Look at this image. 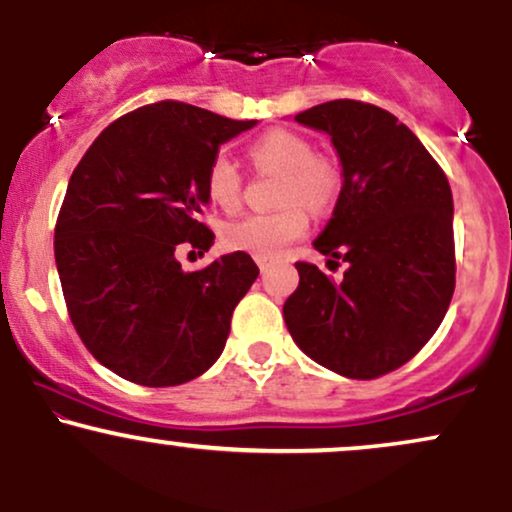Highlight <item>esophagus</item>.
<instances>
[{"mask_svg": "<svg viewBox=\"0 0 512 512\" xmlns=\"http://www.w3.org/2000/svg\"><path fill=\"white\" fill-rule=\"evenodd\" d=\"M257 267H260V272L264 274V272H267V267H269V264H267V262H262V260H257Z\"/></svg>", "mask_w": 512, "mask_h": 512, "instance_id": "34e87169", "label": "esophagus"}]
</instances>
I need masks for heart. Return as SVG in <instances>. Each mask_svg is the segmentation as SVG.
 I'll return each instance as SVG.
<instances>
[{
  "label": "heart",
  "mask_w": 512,
  "mask_h": 512,
  "mask_svg": "<svg viewBox=\"0 0 512 512\" xmlns=\"http://www.w3.org/2000/svg\"><path fill=\"white\" fill-rule=\"evenodd\" d=\"M250 158L257 168L284 175L281 204H303L310 211H322L339 192V170L330 158L317 156L313 144L291 129H269L250 146ZM207 195L216 207L233 209L243 192V175L226 154L211 158L204 175ZM308 216L301 207H289L274 214H248L223 226V245L228 250L248 252L255 260L274 262L291 243L305 236Z\"/></svg>",
  "instance_id": "heart-1"
}]
</instances>
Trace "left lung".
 <instances>
[{
	"instance_id": "8db88e82",
	"label": "left lung",
	"mask_w": 512,
	"mask_h": 512,
	"mask_svg": "<svg viewBox=\"0 0 512 512\" xmlns=\"http://www.w3.org/2000/svg\"><path fill=\"white\" fill-rule=\"evenodd\" d=\"M293 120L330 134L342 163V192L313 245L346 262V272L332 281L315 264L296 262L301 281L284 303L286 327L320 366L378 378L419 354L448 313L450 182L419 137L378 105L344 98Z\"/></svg>"
}]
</instances>
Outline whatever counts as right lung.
<instances>
[{
	"mask_svg": "<svg viewBox=\"0 0 512 512\" xmlns=\"http://www.w3.org/2000/svg\"><path fill=\"white\" fill-rule=\"evenodd\" d=\"M255 125L178 101L144 105L105 127L69 178L55 226L64 301L86 349L129 383L182 385L226 346L260 269L231 252L185 272L175 250L214 245L199 221L204 175L221 144Z\"/></svg>",
	"mask_w": 512,
	"mask_h": 512,
	"instance_id": "1",
	"label": "right lung"
}]
</instances>
